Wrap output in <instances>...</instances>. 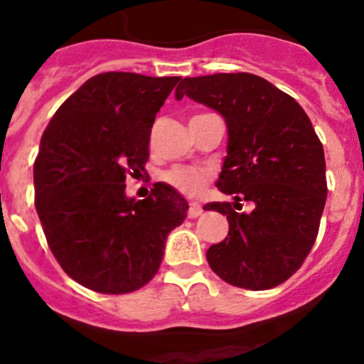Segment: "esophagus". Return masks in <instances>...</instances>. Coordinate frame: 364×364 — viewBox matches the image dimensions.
Here are the masks:
<instances>
[{"mask_svg": "<svg viewBox=\"0 0 364 364\" xmlns=\"http://www.w3.org/2000/svg\"><path fill=\"white\" fill-rule=\"evenodd\" d=\"M202 213H204V209H202V205H200L198 202H191V204H189V209H188L189 218H196V216H200Z\"/></svg>", "mask_w": 364, "mask_h": 364, "instance_id": "34e87169", "label": "esophagus"}]
</instances>
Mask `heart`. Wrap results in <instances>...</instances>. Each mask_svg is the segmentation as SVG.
<instances>
[{
  "label": "heart",
  "mask_w": 364,
  "mask_h": 364,
  "mask_svg": "<svg viewBox=\"0 0 364 364\" xmlns=\"http://www.w3.org/2000/svg\"><path fill=\"white\" fill-rule=\"evenodd\" d=\"M166 184L175 188L176 191L186 196H200L208 188L211 178L208 169L195 168V166H176L162 175Z\"/></svg>",
  "instance_id": "heart-1"
}]
</instances>
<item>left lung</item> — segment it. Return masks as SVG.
<instances>
[{
  "instance_id": "obj_1",
  "label": "left lung",
  "mask_w": 364,
  "mask_h": 364,
  "mask_svg": "<svg viewBox=\"0 0 364 364\" xmlns=\"http://www.w3.org/2000/svg\"><path fill=\"white\" fill-rule=\"evenodd\" d=\"M184 95L228 124L216 188L235 202L204 208L229 222L225 240L205 255L209 267L240 289H272L298 271L318 236L326 200L323 144L301 106L255 73L186 77L176 101ZM240 201H251L253 211L236 212Z\"/></svg>"
}]
</instances>
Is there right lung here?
Returning a JSON list of instances; mask_svg holds the SVG:
<instances>
[{
    "mask_svg": "<svg viewBox=\"0 0 364 364\" xmlns=\"http://www.w3.org/2000/svg\"><path fill=\"white\" fill-rule=\"evenodd\" d=\"M180 77L132 72L93 75L55 112L34 164L36 211L63 271L102 294H126L159 271L168 235L188 202L156 182L148 198L126 195L146 171L156 112Z\"/></svg>",
    "mask_w": 364,
    "mask_h": 364,
    "instance_id": "obj_1",
    "label": "right lung"
}]
</instances>
